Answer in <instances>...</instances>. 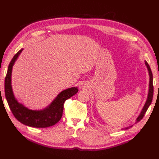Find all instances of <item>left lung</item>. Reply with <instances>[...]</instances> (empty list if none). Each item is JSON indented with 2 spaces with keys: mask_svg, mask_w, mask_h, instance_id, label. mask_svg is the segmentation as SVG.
I'll use <instances>...</instances> for the list:
<instances>
[{
  "mask_svg": "<svg viewBox=\"0 0 159 159\" xmlns=\"http://www.w3.org/2000/svg\"><path fill=\"white\" fill-rule=\"evenodd\" d=\"M145 63V65L146 66L147 69H148V75H149V87H148V96H147V98L146 100V102L144 104V107H143L142 109L140 112V115H138V117H137V119H135V123L139 122L140 120L144 117L146 111L148 110V107H150L151 102H152V97H153V92H154V89H153V77H152V71H151V69L149 66V65L148 64V63L146 61H144ZM133 125H130L129 127H124V128H122L121 129H128L129 128H131V127Z\"/></svg>",
  "mask_w": 159,
  "mask_h": 159,
  "instance_id": "1",
  "label": "left lung"
}]
</instances>
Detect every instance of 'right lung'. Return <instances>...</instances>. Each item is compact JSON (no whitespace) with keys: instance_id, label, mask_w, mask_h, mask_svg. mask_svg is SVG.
Returning <instances> with one entry per match:
<instances>
[{"instance_id":"right-lung-1","label":"right lung","mask_w":159,"mask_h":159,"mask_svg":"<svg viewBox=\"0 0 159 159\" xmlns=\"http://www.w3.org/2000/svg\"><path fill=\"white\" fill-rule=\"evenodd\" d=\"M23 50L24 48L19 50L9 65L5 80V92L7 101L14 117L23 124L37 128H45L52 126L59 122L62 117L65 100L75 95L78 92V88L72 87L61 92L49 105L41 110L28 109L15 98L11 84L13 67Z\"/></svg>"}]
</instances>
